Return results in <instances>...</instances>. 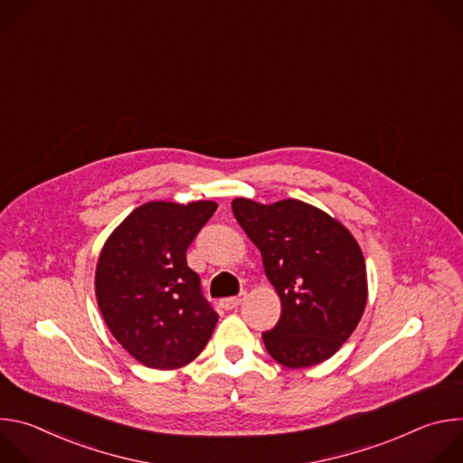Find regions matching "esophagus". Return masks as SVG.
Instances as JSON below:
<instances>
[{"label":"esophagus","mask_w":463,"mask_h":463,"mask_svg":"<svg viewBox=\"0 0 463 463\" xmlns=\"http://www.w3.org/2000/svg\"><path fill=\"white\" fill-rule=\"evenodd\" d=\"M243 297H245V293H240L238 297H227V298H222L220 300V306L223 307V309H234V307H238L240 304H241V300H243Z\"/></svg>","instance_id":"34e87169"}]
</instances>
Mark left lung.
<instances>
[{
	"mask_svg": "<svg viewBox=\"0 0 463 463\" xmlns=\"http://www.w3.org/2000/svg\"><path fill=\"white\" fill-rule=\"evenodd\" d=\"M232 213L260 249L282 313L261 334L269 355L288 368L332 357L357 327L368 297L364 256L352 232L298 200L263 205L236 197Z\"/></svg>",
	"mask_w": 463,
	"mask_h": 463,
	"instance_id": "1",
	"label": "left lung"
}]
</instances>
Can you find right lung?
<instances>
[{
	"mask_svg": "<svg viewBox=\"0 0 463 463\" xmlns=\"http://www.w3.org/2000/svg\"><path fill=\"white\" fill-rule=\"evenodd\" d=\"M214 202H150L106 240L95 271L99 309L117 343L139 363L175 370L209 343L218 313L186 266V249L213 218Z\"/></svg>",
	"mask_w": 463,
	"mask_h": 463,
	"instance_id": "obj_1",
	"label": "right lung"
}]
</instances>
